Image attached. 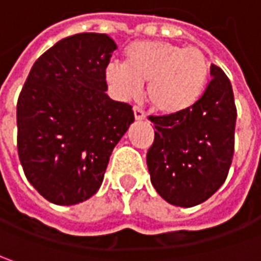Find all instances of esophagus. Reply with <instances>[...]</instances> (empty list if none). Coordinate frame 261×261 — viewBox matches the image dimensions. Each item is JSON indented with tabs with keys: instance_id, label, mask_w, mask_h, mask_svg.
I'll list each match as a JSON object with an SVG mask.
<instances>
[{
	"instance_id": "obj_1",
	"label": "esophagus",
	"mask_w": 261,
	"mask_h": 261,
	"mask_svg": "<svg viewBox=\"0 0 261 261\" xmlns=\"http://www.w3.org/2000/svg\"><path fill=\"white\" fill-rule=\"evenodd\" d=\"M133 111H134V118L137 119V121H142V119L146 118V114H144V111L139 108V107H134V108H133Z\"/></svg>"
}]
</instances>
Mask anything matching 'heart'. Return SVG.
<instances>
[{"instance_id":"b5f03b06","label":"heart","mask_w":261,"mask_h":261,"mask_svg":"<svg viewBox=\"0 0 261 261\" xmlns=\"http://www.w3.org/2000/svg\"><path fill=\"white\" fill-rule=\"evenodd\" d=\"M210 63L198 48H182L164 40H142L125 52V64L111 61L105 79L114 95L136 99L147 83L146 96L164 115L182 112L197 102L207 83Z\"/></svg>"}]
</instances>
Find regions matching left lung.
Returning a JSON list of instances; mask_svg holds the SVG:
<instances>
[{"label":"left lung","mask_w":261,"mask_h":261,"mask_svg":"<svg viewBox=\"0 0 261 261\" xmlns=\"http://www.w3.org/2000/svg\"><path fill=\"white\" fill-rule=\"evenodd\" d=\"M210 82L182 112L149 117L154 140L147 150L150 181L168 203L193 207L225 182L233 156L237 108L226 74L210 65Z\"/></svg>","instance_id":"obj_1"}]
</instances>
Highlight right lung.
Segmentation results:
<instances>
[{"mask_svg": "<svg viewBox=\"0 0 261 261\" xmlns=\"http://www.w3.org/2000/svg\"><path fill=\"white\" fill-rule=\"evenodd\" d=\"M115 49L103 33L68 36L36 60L20 92L18 158L29 182L54 204H77L96 193L134 121L128 103L105 93Z\"/></svg>", "mask_w": 261, "mask_h": 261, "instance_id": "obj_1", "label": "right lung"}]
</instances>
